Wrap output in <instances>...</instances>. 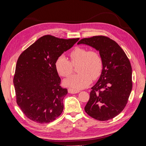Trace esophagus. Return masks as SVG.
<instances>
[{"instance_id":"esophagus-1","label":"esophagus","mask_w":146,"mask_h":146,"mask_svg":"<svg viewBox=\"0 0 146 146\" xmlns=\"http://www.w3.org/2000/svg\"><path fill=\"white\" fill-rule=\"evenodd\" d=\"M68 92H69V93H70V94H76V93H78V92H79V91L71 89V88H69V89H68Z\"/></svg>"}]
</instances>
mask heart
Wrapping results in <instances>:
<instances>
[{
    "label": "heart",
    "mask_w": 146,
    "mask_h": 146,
    "mask_svg": "<svg viewBox=\"0 0 146 146\" xmlns=\"http://www.w3.org/2000/svg\"><path fill=\"white\" fill-rule=\"evenodd\" d=\"M70 61L64 55L60 56L55 61V68L61 76L68 77L77 65L78 74L66 80L68 86L75 90H80L90 85L91 79L96 80L103 70V60L100 53L96 50L76 47L69 53Z\"/></svg>",
    "instance_id": "b5f03b06"
}]
</instances>
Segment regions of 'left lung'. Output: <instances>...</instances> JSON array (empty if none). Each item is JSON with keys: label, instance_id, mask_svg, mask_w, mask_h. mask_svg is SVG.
<instances>
[{"label": "left lung", "instance_id": "1", "mask_svg": "<svg viewBox=\"0 0 146 146\" xmlns=\"http://www.w3.org/2000/svg\"><path fill=\"white\" fill-rule=\"evenodd\" d=\"M85 44L99 51L103 70L91 88L85 111L96 120L107 121L124 109L132 90V69L130 61L118 44L110 38L99 35L82 39Z\"/></svg>", "mask_w": 146, "mask_h": 146}]
</instances>
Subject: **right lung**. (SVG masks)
<instances>
[{"label": "right lung", "mask_w": 146, "mask_h": 146, "mask_svg": "<svg viewBox=\"0 0 146 146\" xmlns=\"http://www.w3.org/2000/svg\"><path fill=\"white\" fill-rule=\"evenodd\" d=\"M78 39L45 35L19 55L13 78L16 103L30 120L49 123L62 113L68 90L60 85L55 61Z\"/></svg>", "instance_id": "obj_1"}]
</instances>
